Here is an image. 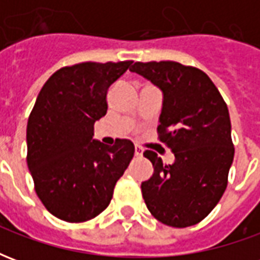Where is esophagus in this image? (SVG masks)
<instances>
[{"instance_id": "1", "label": "esophagus", "mask_w": 260, "mask_h": 260, "mask_svg": "<svg viewBox=\"0 0 260 260\" xmlns=\"http://www.w3.org/2000/svg\"><path fill=\"white\" fill-rule=\"evenodd\" d=\"M142 153H143L142 147L141 146H135V156H136V157H141Z\"/></svg>"}]
</instances>
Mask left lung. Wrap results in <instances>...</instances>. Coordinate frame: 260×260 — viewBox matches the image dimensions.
I'll return each instance as SVG.
<instances>
[{"instance_id":"1","label":"left lung","mask_w":260,"mask_h":260,"mask_svg":"<svg viewBox=\"0 0 260 260\" xmlns=\"http://www.w3.org/2000/svg\"><path fill=\"white\" fill-rule=\"evenodd\" d=\"M132 72L163 90L158 141L174 152L164 164L146 150L154 173L142 182L149 212L160 223L185 229L195 225L221 199L234 158L227 104L203 71L174 61L135 62Z\"/></svg>"}]
</instances>
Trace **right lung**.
Returning a JSON list of instances; mask_svg holds the SVG:
<instances>
[{
	"mask_svg": "<svg viewBox=\"0 0 260 260\" xmlns=\"http://www.w3.org/2000/svg\"><path fill=\"white\" fill-rule=\"evenodd\" d=\"M131 64L64 67L37 96L26 129V160L39 199L59 220L83 223L99 216L134 157L128 139L113 146L93 141L94 122L107 113L108 89Z\"/></svg>",
	"mask_w": 260,
	"mask_h": 260,
	"instance_id": "1",
	"label": "right lung"
}]
</instances>
